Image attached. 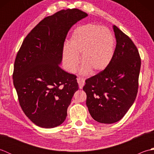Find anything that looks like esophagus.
Here are the masks:
<instances>
[{"instance_id": "obj_1", "label": "esophagus", "mask_w": 154, "mask_h": 154, "mask_svg": "<svg viewBox=\"0 0 154 154\" xmlns=\"http://www.w3.org/2000/svg\"><path fill=\"white\" fill-rule=\"evenodd\" d=\"M77 82L78 84H79V89H83V87L85 85V79H83V78H81V77H78L77 79Z\"/></svg>"}]
</instances>
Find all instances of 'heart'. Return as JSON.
<instances>
[{"label": "heart", "mask_w": 154, "mask_h": 154, "mask_svg": "<svg viewBox=\"0 0 154 154\" xmlns=\"http://www.w3.org/2000/svg\"><path fill=\"white\" fill-rule=\"evenodd\" d=\"M115 50L114 38L109 29L94 24L78 26L72 34L68 47H65L62 59L65 67L73 72L81 62V73L102 71L112 61Z\"/></svg>", "instance_id": "1"}]
</instances>
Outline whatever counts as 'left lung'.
<instances>
[{"label": "left lung", "mask_w": 154, "mask_h": 154, "mask_svg": "<svg viewBox=\"0 0 154 154\" xmlns=\"http://www.w3.org/2000/svg\"><path fill=\"white\" fill-rule=\"evenodd\" d=\"M116 40L112 61L105 69L85 81L86 104L98 122L112 124L122 119L138 93L141 59L131 39L115 25Z\"/></svg>", "instance_id": "8db88e82"}]
</instances>
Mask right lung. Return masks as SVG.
Segmentation results:
<instances>
[{
  "label": "right lung",
  "instance_id": "1",
  "mask_svg": "<svg viewBox=\"0 0 154 154\" xmlns=\"http://www.w3.org/2000/svg\"><path fill=\"white\" fill-rule=\"evenodd\" d=\"M87 16L73 8L45 17L27 35L18 51L13 83L23 112L35 125L51 128L66 119L79 86L77 77L59 65L69 30Z\"/></svg>",
  "mask_w": 154,
  "mask_h": 154
}]
</instances>
